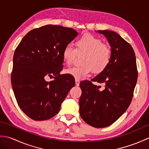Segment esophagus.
Returning a JSON list of instances; mask_svg holds the SVG:
<instances>
[{
	"label": "esophagus",
	"instance_id": "esophagus-1",
	"mask_svg": "<svg viewBox=\"0 0 149 149\" xmlns=\"http://www.w3.org/2000/svg\"><path fill=\"white\" fill-rule=\"evenodd\" d=\"M80 83V81L79 79H75V85H76L77 86H78L79 85Z\"/></svg>",
	"mask_w": 149,
	"mask_h": 149
}]
</instances>
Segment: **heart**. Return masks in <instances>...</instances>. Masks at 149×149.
Listing matches in <instances>:
<instances>
[{
	"mask_svg": "<svg viewBox=\"0 0 149 149\" xmlns=\"http://www.w3.org/2000/svg\"><path fill=\"white\" fill-rule=\"evenodd\" d=\"M75 49L71 45H66L62 52L63 61L67 65H72L78 55H84L83 65L74 66L66 70L76 79H81L88 76L91 71L100 74L108 66L111 59V50L103 43L99 38L90 34H84L76 40Z\"/></svg>",
	"mask_w": 149,
	"mask_h": 149,
	"instance_id": "heart-1",
	"label": "heart"
}]
</instances>
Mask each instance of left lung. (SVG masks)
<instances>
[{
	"mask_svg": "<svg viewBox=\"0 0 149 149\" xmlns=\"http://www.w3.org/2000/svg\"><path fill=\"white\" fill-rule=\"evenodd\" d=\"M109 43L111 59L102 73L80 83V115L94 127L103 128L116 121L130 105L138 79L135 53L131 45L112 31H98ZM92 81L104 84V89Z\"/></svg>",
	"mask_w": 149,
	"mask_h": 149,
	"instance_id": "obj_1",
	"label": "left lung"
}]
</instances>
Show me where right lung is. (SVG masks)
Here are the masks:
<instances>
[{
  "instance_id": "1",
  "label": "right lung",
  "mask_w": 149,
  "mask_h": 149,
  "mask_svg": "<svg viewBox=\"0 0 149 149\" xmlns=\"http://www.w3.org/2000/svg\"><path fill=\"white\" fill-rule=\"evenodd\" d=\"M77 34L72 28L47 25L29 31L16 49L12 88L18 106L31 119L40 121L54 116L75 86L70 75L60 72L63 50ZM47 76L54 80L46 81Z\"/></svg>"
}]
</instances>
